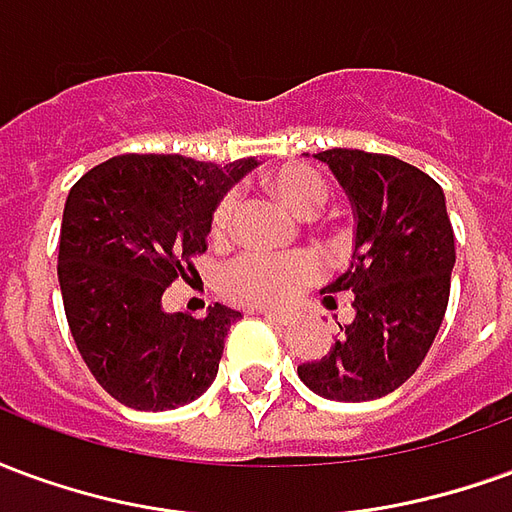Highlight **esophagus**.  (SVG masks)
I'll list each match as a JSON object with an SVG mask.
<instances>
[{"instance_id":"34e87169","label":"esophagus","mask_w":512,"mask_h":512,"mask_svg":"<svg viewBox=\"0 0 512 512\" xmlns=\"http://www.w3.org/2000/svg\"><path fill=\"white\" fill-rule=\"evenodd\" d=\"M260 315H263L266 321L277 323V326H290V323L296 321V312L290 310H260Z\"/></svg>"}]
</instances>
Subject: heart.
<instances>
[{"instance_id":"1","label":"heart","mask_w":512,"mask_h":512,"mask_svg":"<svg viewBox=\"0 0 512 512\" xmlns=\"http://www.w3.org/2000/svg\"><path fill=\"white\" fill-rule=\"evenodd\" d=\"M263 186L271 197H277L288 211L299 213V216H312L329 197L326 180L312 167L296 164V161L266 172ZM230 219H233V197L227 194L213 205L211 233H227ZM312 277H315V263L304 252H290V255L246 252V255L235 257L222 271V290L227 299L238 301V304L271 307V304L290 299Z\"/></svg>"}]
</instances>
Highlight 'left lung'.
Here are the masks:
<instances>
[{
  "label": "left lung",
  "instance_id": "left-lung-1",
  "mask_svg": "<svg viewBox=\"0 0 512 512\" xmlns=\"http://www.w3.org/2000/svg\"><path fill=\"white\" fill-rule=\"evenodd\" d=\"M315 158L354 211L351 263L321 293H354V318L326 356L299 365V378L326 400L365 403L406 384L430 351L450 299L455 238L444 191L422 169L345 147Z\"/></svg>",
  "mask_w": 512,
  "mask_h": 512
}]
</instances>
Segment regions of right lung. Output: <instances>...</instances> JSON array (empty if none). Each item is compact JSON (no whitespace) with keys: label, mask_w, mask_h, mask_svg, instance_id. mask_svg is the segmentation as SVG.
Returning <instances> with one entry per match:
<instances>
[{"label":"right lung","mask_w":512,"mask_h":512,"mask_svg":"<svg viewBox=\"0 0 512 512\" xmlns=\"http://www.w3.org/2000/svg\"><path fill=\"white\" fill-rule=\"evenodd\" d=\"M255 158L208 164L186 156H115L76 180L60 230L62 304L95 381L123 406L169 411L213 384L224 337L241 312H167L172 279L208 249L213 205Z\"/></svg>","instance_id":"add662e5"}]
</instances>
